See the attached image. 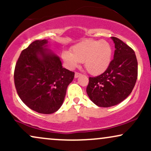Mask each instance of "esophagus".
Instances as JSON below:
<instances>
[{"mask_svg":"<svg viewBox=\"0 0 151 151\" xmlns=\"http://www.w3.org/2000/svg\"><path fill=\"white\" fill-rule=\"evenodd\" d=\"M81 73H79V72H75V74H74V77L77 78V77H79V76H81Z\"/></svg>","mask_w":151,"mask_h":151,"instance_id":"esophagus-1","label":"esophagus"}]
</instances>
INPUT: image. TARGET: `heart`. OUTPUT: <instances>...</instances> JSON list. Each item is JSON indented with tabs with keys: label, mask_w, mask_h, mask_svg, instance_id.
I'll return each mask as SVG.
<instances>
[{
	"label": "heart",
	"mask_w": 151,
	"mask_h": 151,
	"mask_svg": "<svg viewBox=\"0 0 151 151\" xmlns=\"http://www.w3.org/2000/svg\"><path fill=\"white\" fill-rule=\"evenodd\" d=\"M112 53L111 45L107 41L88 40L72 47L71 52H62V58L69 68L74 69L79 62H84V67L89 73L98 75L109 67Z\"/></svg>",
	"instance_id": "1"
}]
</instances>
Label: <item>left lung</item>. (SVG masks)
<instances>
[{"label": "left lung", "instance_id": "8db88e82", "mask_svg": "<svg viewBox=\"0 0 151 151\" xmlns=\"http://www.w3.org/2000/svg\"><path fill=\"white\" fill-rule=\"evenodd\" d=\"M115 44L114 60L104 73L89 78L86 93L100 107L119 104L129 96L138 77V62L134 51L119 38L111 37Z\"/></svg>", "mask_w": 151, "mask_h": 151}]
</instances>
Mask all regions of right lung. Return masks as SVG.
Wrapping results in <instances>:
<instances>
[{
	"label": "right lung",
	"instance_id": "obj_1",
	"mask_svg": "<svg viewBox=\"0 0 151 151\" xmlns=\"http://www.w3.org/2000/svg\"><path fill=\"white\" fill-rule=\"evenodd\" d=\"M47 40H35L22 51L14 71L19 97L40 114L56 112L65 99L74 72L63 68L57 55L47 49Z\"/></svg>",
	"mask_w": 151,
	"mask_h": 151
}]
</instances>
